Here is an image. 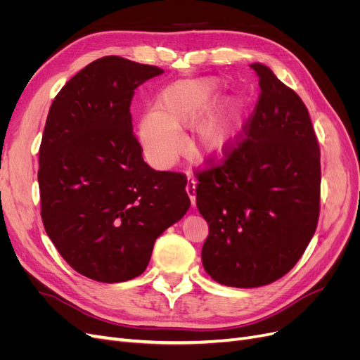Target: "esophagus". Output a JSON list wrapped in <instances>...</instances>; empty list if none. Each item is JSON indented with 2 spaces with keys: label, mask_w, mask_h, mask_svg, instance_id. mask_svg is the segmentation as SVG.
Segmentation results:
<instances>
[{
  "label": "esophagus",
  "mask_w": 360,
  "mask_h": 360,
  "mask_svg": "<svg viewBox=\"0 0 360 360\" xmlns=\"http://www.w3.org/2000/svg\"><path fill=\"white\" fill-rule=\"evenodd\" d=\"M195 186H197V181H195L193 179H189V181L186 184V192L189 195L192 205H195V198H197V197H195Z\"/></svg>",
  "instance_id": "obj_1"
}]
</instances>
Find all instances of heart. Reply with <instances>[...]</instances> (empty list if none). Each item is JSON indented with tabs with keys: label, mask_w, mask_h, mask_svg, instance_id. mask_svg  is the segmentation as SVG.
<instances>
[{
	"label": "heart",
	"mask_w": 360,
	"mask_h": 360,
	"mask_svg": "<svg viewBox=\"0 0 360 360\" xmlns=\"http://www.w3.org/2000/svg\"><path fill=\"white\" fill-rule=\"evenodd\" d=\"M219 93V81L204 78L177 81L158 94L155 112L146 114L138 124V138L153 165L160 168L169 165L180 150L177 132L192 126L200 117L202 120L195 129V148L205 155H217L231 144L243 105L231 97L210 112Z\"/></svg>",
	"instance_id": "obj_1"
}]
</instances>
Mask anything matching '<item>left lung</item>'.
<instances>
[{
    "label": "left lung",
    "mask_w": 360,
    "mask_h": 360,
    "mask_svg": "<svg viewBox=\"0 0 360 360\" xmlns=\"http://www.w3.org/2000/svg\"><path fill=\"white\" fill-rule=\"evenodd\" d=\"M242 134L197 171V207L209 224L201 258L228 287L267 285L296 266L320 216V146L307 106L267 66Z\"/></svg>",
    "instance_id": "1"
}]
</instances>
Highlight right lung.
I'll return each mask as SVG.
<instances>
[{
  "instance_id": "add662e5",
  "label": "right lung",
  "mask_w": 360,
  "mask_h": 360,
  "mask_svg": "<svg viewBox=\"0 0 360 360\" xmlns=\"http://www.w3.org/2000/svg\"><path fill=\"white\" fill-rule=\"evenodd\" d=\"M163 73L117 56L90 63L56 96L39 150L43 226L78 274L106 284L139 276L156 238L191 207L186 176L143 159L130 103Z\"/></svg>"
}]
</instances>
